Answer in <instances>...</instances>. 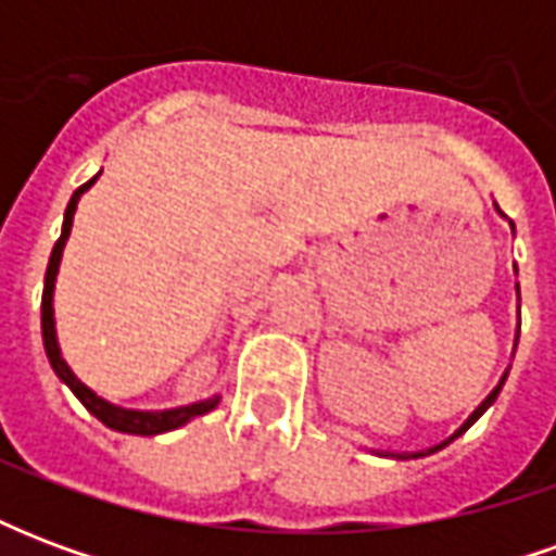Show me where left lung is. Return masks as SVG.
<instances>
[{"mask_svg": "<svg viewBox=\"0 0 556 556\" xmlns=\"http://www.w3.org/2000/svg\"><path fill=\"white\" fill-rule=\"evenodd\" d=\"M501 387H503V384H501ZM501 387H494V393H491V396L485 399V402H482V405H479V408L473 410V414H470V419H467V422H465V426H462V429L455 431V434H453V438H450V441H455V438H458V434H462V431H467V429H470V426H473V422H477V419L482 417V414H485V410H489V405H491V402H494V399H497V393H501ZM450 441H443L441 446H446V443H450ZM441 446H431L429 453H438V450H441Z\"/></svg>", "mask_w": 556, "mask_h": 556, "instance_id": "left-lung-1", "label": "left lung"}]
</instances>
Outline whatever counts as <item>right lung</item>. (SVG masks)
<instances>
[{"mask_svg":"<svg viewBox=\"0 0 556 556\" xmlns=\"http://www.w3.org/2000/svg\"><path fill=\"white\" fill-rule=\"evenodd\" d=\"M98 181V178H91L83 187L74 190L71 195V202L65 207V223H62V238L55 241L53 253H50V265H47V277H43V298H41V333H43V351H47V357H50V366L55 369V375L65 381L71 390H74V396L86 405V408L94 414V417L101 419L103 426H110L115 431H127V434H160V431H172L184 426L187 419L202 417L207 410L217 408L219 399H205V402H195V405H187V408H175V410H125V408H115L110 402H103L91 393L89 387L77 381V375L67 369V363L62 361V354H59V342H55V327H53V282H55V270H59V258H62V250H65L67 235H71V223H74V211H77L79 195L89 190L91 184Z\"/></svg>","mask_w":556,"mask_h":556,"instance_id":"obj_1","label":"right lung"}]
</instances>
